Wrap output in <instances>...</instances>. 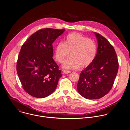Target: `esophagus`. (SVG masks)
Segmentation results:
<instances>
[{
    "mask_svg": "<svg viewBox=\"0 0 130 130\" xmlns=\"http://www.w3.org/2000/svg\"><path fill=\"white\" fill-rule=\"evenodd\" d=\"M71 72L70 71H67V70H64L63 71V73L64 74H69Z\"/></svg>",
    "mask_w": 130,
    "mask_h": 130,
    "instance_id": "1",
    "label": "esophagus"
}]
</instances>
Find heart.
Returning a JSON list of instances; mask_svg holds the SVG:
<instances>
[{
    "label": "heart",
    "instance_id": "1",
    "mask_svg": "<svg viewBox=\"0 0 130 130\" xmlns=\"http://www.w3.org/2000/svg\"><path fill=\"white\" fill-rule=\"evenodd\" d=\"M70 54L71 57L63 64V68L67 69H77L81 66L86 67L90 65L94 60L97 46L92 39L79 33L68 35L64 43L57 44L55 49V57L59 63H62Z\"/></svg>",
    "mask_w": 130,
    "mask_h": 130
}]
</instances>
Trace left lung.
I'll use <instances>...</instances> for the list:
<instances>
[{"instance_id":"left-lung-1","label":"left lung","mask_w":130,"mask_h":130,"mask_svg":"<svg viewBox=\"0 0 130 130\" xmlns=\"http://www.w3.org/2000/svg\"><path fill=\"white\" fill-rule=\"evenodd\" d=\"M98 42L95 58L80 74L79 93L88 99H97L106 95L113 86L119 62L112 45L100 34L94 33Z\"/></svg>"}]
</instances>
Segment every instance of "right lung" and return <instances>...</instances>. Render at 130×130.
I'll return each instance as SVG.
<instances>
[{
  "mask_svg": "<svg viewBox=\"0 0 130 130\" xmlns=\"http://www.w3.org/2000/svg\"><path fill=\"white\" fill-rule=\"evenodd\" d=\"M64 30L51 28L39 30L21 47L17 71L23 89L33 97L42 98L52 94L62 76L52 58V43Z\"/></svg>",
  "mask_w": 130,
  "mask_h": 130,
  "instance_id": "right-lung-1",
  "label": "right lung"
}]
</instances>
